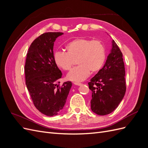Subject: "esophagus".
Here are the masks:
<instances>
[{
    "mask_svg": "<svg viewBox=\"0 0 148 148\" xmlns=\"http://www.w3.org/2000/svg\"><path fill=\"white\" fill-rule=\"evenodd\" d=\"M73 84H75V85H77V86H81V85L82 84V83H73Z\"/></svg>",
    "mask_w": 148,
    "mask_h": 148,
    "instance_id": "34e87169",
    "label": "esophagus"
}]
</instances>
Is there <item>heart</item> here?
I'll return each mask as SVG.
<instances>
[{"label":"heart","instance_id":"1","mask_svg":"<svg viewBox=\"0 0 148 148\" xmlns=\"http://www.w3.org/2000/svg\"><path fill=\"white\" fill-rule=\"evenodd\" d=\"M66 53L57 51L54 54L57 65L64 70H69L77 59L76 68L67 74L70 81L80 82L86 79L90 74L99 71L106 59V49L100 40L79 38L73 40L66 46Z\"/></svg>","mask_w":148,"mask_h":148}]
</instances>
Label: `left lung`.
Listing matches in <instances>:
<instances>
[{
    "mask_svg": "<svg viewBox=\"0 0 148 148\" xmlns=\"http://www.w3.org/2000/svg\"><path fill=\"white\" fill-rule=\"evenodd\" d=\"M125 76L122 53L112 40V49L104 66L88 83L92 91L91 109L94 113L106 115L119 106L126 92Z\"/></svg>",
    "mask_w": 148,
    "mask_h": 148,
    "instance_id": "1",
    "label": "left lung"
}]
</instances>
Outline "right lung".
Masks as SVG:
<instances>
[{
  "mask_svg": "<svg viewBox=\"0 0 148 148\" xmlns=\"http://www.w3.org/2000/svg\"><path fill=\"white\" fill-rule=\"evenodd\" d=\"M64 33L49 32L39 36L31 43L25 66L26 85L34 106L49 117L63 109L72 83L59 86L62 73L53 56V44Z\"/></svg>",
  "mask_w": 148,
  "mask_h": 148,
  "instance_id": "obj_1",
  "label": "right lung"
}]
</instances>
